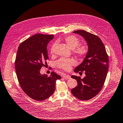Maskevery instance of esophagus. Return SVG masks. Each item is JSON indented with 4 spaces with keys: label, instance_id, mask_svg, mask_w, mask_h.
<instances>
[{
    "label": "esophagus",
    "instance_id": "34e87169",
    "mask_svg": "<svg viewBox=\"0 0 123 123\" xmlns=\"http://www.w3.org/2000/svg\"><path fill=\"white\" fill-rule=\"evenodd\" d=\"M63 77H64L65 79H70V78H71V77L69 75H65V74Z\"/></svg>",
    "mask_w": 123,
    "mask_h": 123
}]
</instances>
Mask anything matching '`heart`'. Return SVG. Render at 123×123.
<instances>
[{
  "instance_id": "1",
  "label": "heart",
  "mask_w": 123,
  "mask_h": 123,
  "mask_svg": "<svg viewBox=\"0 0 123 123\" xmlns=\"http://www.w3.org/2000/svg\"><path fill=\"white\" fill-rule=\"evenodd\" d=\"M62 40L71 49H73V52L80 57H84L89 52V48L86 44L79 45L80 40L76 36L74 35L66 36ZM55 47L54 43L50 48V53L53 54ZM56 66L58 68L64 70L68 71L71 69V66L76 64V61L73 58H61L56 63Z\"/></svg>"
}]
</instances>
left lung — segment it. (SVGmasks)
<instances>
[{
    "instance_id": "obj_1",
    "label": "left lung",
    "mask_w": 123,
    "mask_h": 123,
    "mask_svg": "<svg viewBox=\"0 0 123 123\" xmlns=\"http://www.w3.org/2000/svg\"><path fill=\"white\" fill-rule=\"evenodd\" d=\"M81 36L86 41L89 52L81 64L74 71H84L86 76L72 75L77 86L71 90L72 94L80 100H87L94 98L102 90L108 70V56L104 44L98 37L86 31L80 30L73 32Z\"/></svg>"
}]
</instances>
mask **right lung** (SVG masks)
Masks as SVG:
<instances>
[{
    "label": "right lung",
    "mask_w": 123,
    "mask_h": 123,
    "mask_svg": "<svg viewBox=\"0 0 123 123\" xmlns=\"http://www.w3.org/2000/svg\"><path fill=\"white\" fill-rule=\"evenodd\" d=\"M53 38V35L36 34L22 42L17 50L15 67L18 82L26 94L38 101L52 95L56 81L61 79L54 72L50 76L40 73L49 59L47 45Z\"/></svg>",
    "instance_id": "right-lung-1"
}]
</instances>
